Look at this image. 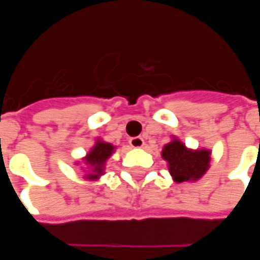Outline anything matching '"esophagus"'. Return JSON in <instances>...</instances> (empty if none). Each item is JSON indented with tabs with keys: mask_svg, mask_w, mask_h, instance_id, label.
Masks as SVG:
<instances>
[{
	"mask_svg": "<svg viewBox=\"0 0 260 260\" xmlns=\"http://www.w3.org/2000/svg\"><path fill=\"white\" fill-rule=\"evenodd\" d=\"M129 145L132 147H143L145 141H143V138H141V136H135V138H131L129 139Z\"/></svg>",
	"mask_w": 260,
	"mask_h": 260,
	"instance_id": "obj_1",
	"label": "esophagus"
}]
</instances>
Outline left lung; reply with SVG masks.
<instances>
[{
  "label": "left lung",
  "instance_id": "8db88e82",
  "mask_svg": "<svg viewBox=\"0 0 260 260\" xmlns=\"http://www.w3.org/2000/svg\"><path fill=\"white\" fill-rule=\"evenodd\" d=\"M161 157L175 182H192L201 180L210 167V150L188 149L175 136L163 147Z\"/></svg>",
  "mask_w": 260,
  "mask_h": 260
}]
</instances>
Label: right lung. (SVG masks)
<instances>
[{
  "label": "right lung",
  "mask_w": 260,
  "mask_h": 260,
  "mask_svg": "<svg viewBox=\"0 0 260 260\" xmlns=\"http://www.w3.org/2000/svg\"><path fill=\"white\" fill-rule=\"evenodd\" d=\"M114 152H115L114 145L102 139H97L94 146L82 158V161H78L76 164H83L82 169L85 173L86 180L96 181L104 174L108 158L113 156Z\"/></svg>",
  "instance_id": "1"
}]
</instances>
